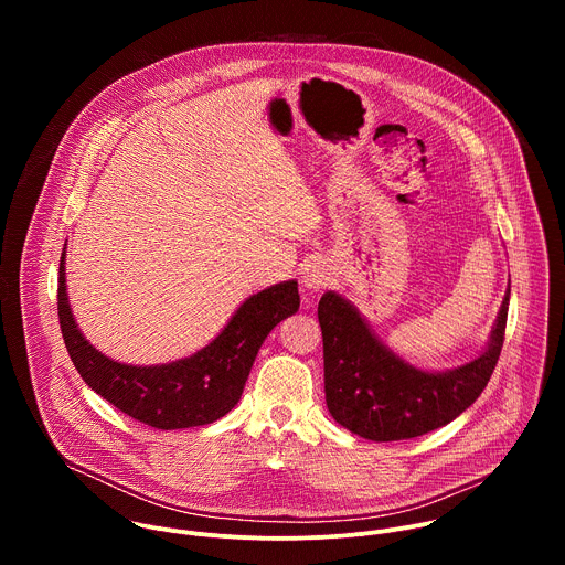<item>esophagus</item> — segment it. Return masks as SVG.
Instances as JSON below:
<instances>
[{
  "mask_svg": "<svg viewBox=\"0 0 565 565\" xmlns=\"http://www.w3.org/2000/svg\"><path fill=\"white\" fill-rule=\"evenodd\" d=\"M331 266L327 262L321 259H312L306 264L303 268V277H301V284L308 288V290H321L327 288L329 281H331Z\"/></svg>",
  "mask_w": 565,
  "mask_h": 565,
  "instance_id": "obj_1",
  "label": "esophagus"
}]
</instances>
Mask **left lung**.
Masks as SVG:
<instances>
[{"label":"left lung","mask_w":565,"mask_h":565,"mask_svg":"<svg viewBox=\"0 0 565 565\" xmlns=\"http://www.w3.org/2000/svg\"><path fill=\"white\" fill-rule=\"evenodd\" d=\"M510 288L488 349L445 371H420L391 353L366 327L355 306L324 292L317 317L324 338V391L331 416L349 431L375 440H407L458 418L488 386L499 362Z\"/></svg>","instance_id":"8db88e82"}]
</instances>
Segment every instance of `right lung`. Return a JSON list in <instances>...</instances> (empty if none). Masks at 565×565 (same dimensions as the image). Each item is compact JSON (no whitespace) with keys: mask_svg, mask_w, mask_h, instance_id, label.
<instances>
[{"mask_svg":"<svg viewBox=\"0 0 565 565\" xmlns=\"http://www.w3.org/2000/svg\"><path fill=\"white\" fill-rule=\"evenodd\" d=\"M297 308V281L275 284L241 303L218 338L194 355L160 366L120 364L79 333L66 297L64 253L60 257L57 317L73 366L116 409L153 429L201 427L234 409L264 340Z\"/></svg>","mask_w":565,"mask_h":565,"instance_id":"right-lung-1","label":"right lung"}]
</instances>
